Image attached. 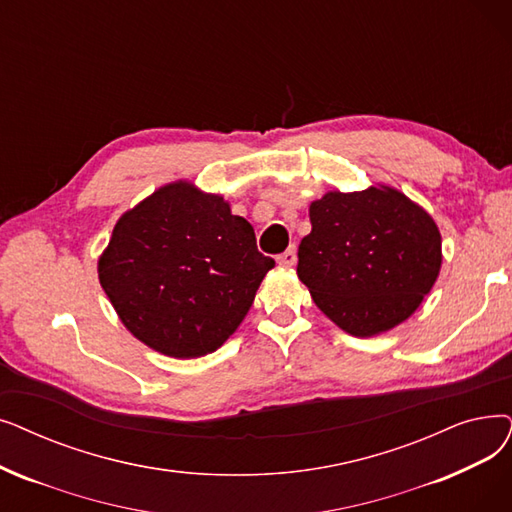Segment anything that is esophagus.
Segmentation results:
<instances>
[{
    "label": "esophagus",
    "instance_id": "obj_1",
    "mask_svg": "<svg viewBox=\"0 0 512 512\" xmlns=\"http://www.w3.org/2000/svg\"><path fill=\"white\" fill-rule=\"evenodd\" d=\"M278 263H280V265H286V268H293V265L297 263V251H295V247L286 249L282 255H278Z\"/></svg>",
    "mask_w": 512,
    "mask_h": 512
}]
</instances>
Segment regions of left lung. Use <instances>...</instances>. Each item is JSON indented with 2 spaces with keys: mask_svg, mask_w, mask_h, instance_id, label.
<instances>
[{
  "mask_svg": "<svg viewBox=\"0 0 512 512\" xmlns=\"http://www.w3.org/2000/svg\"><path fill=\"white\" fill-rule=\"evenodd\" d=\"M299 244V280L353 337H374L408 320L441 268L433 217L389 186L326 192L309 205Z\"/></svg>",
  "mask_w": 512,
  "mask_h": 512,
  "instance_id": "left-lung-1",
  "label": "left lung"
}]
</instances>
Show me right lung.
<instances>
[{
	"label": "right lung",
	"instance_id": "add662e5",
	"mask_svg": "<svg viewBox=\"0 0 512 512\" xmlns=\"http://www.w3.org/2000/svg\"><path fill=\"white\" fill-rule=\"evenodd\" d=\"M274 265L224 196L173 182L121 215L98 278L133 337L186 360L228 341Z\"/></svg>",
	"mask_w": 512,
	"mask_h": 512
}]
</instances>
